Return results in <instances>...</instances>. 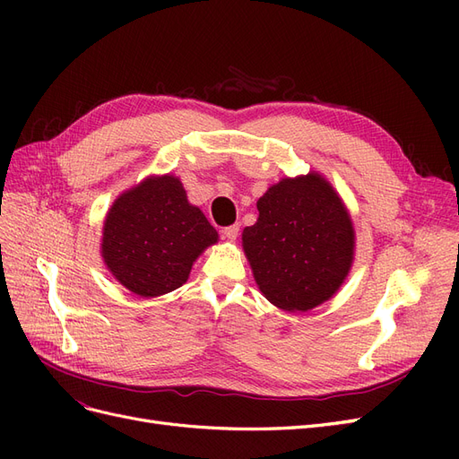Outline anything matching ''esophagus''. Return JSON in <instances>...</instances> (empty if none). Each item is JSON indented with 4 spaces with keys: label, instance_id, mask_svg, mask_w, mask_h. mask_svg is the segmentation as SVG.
<instances>
[{
    "label": "esophagus",
    "instance_id": "34e87169",
    "mask_svg": "<svg viewBox=\"0 0 459 459\" xmlns=\"http://www.w3.org/2000/svg\"><path fill=\"white\" fill-rule=\"evenodd\" d=\"M221 235H224V238L230 239V241L238 239V235H239V224H233V226L224 228V230H221Z\"/></svg>",
    "mask_w": 459,
    "mask_h": 459
}]
</instances>
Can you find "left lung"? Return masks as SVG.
<instances>
[{
	"mask_svg": "<svg viewBox=\"0 0 459 459\" xmlns=\"http://www.w3.org/2000/svg\"><path fill=\"white\" fill-rule=\"evenodd\" d=\"M243 251L262 295L287 312H307L337 293L354 260V228L339 193L310 172L283 178L256 203Z\"/></svg>",
	"mask_w": 459,
	"mask_h": 459,
	"instance_id": "left-lung-1",
	"label": "left lung"
}]
</instances>
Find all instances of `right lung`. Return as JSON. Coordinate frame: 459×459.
Segmentation results:
<instances>
[{
  "label": "right lung",
  "instance_id": "add662e5",
  "mask_svg": "<svg viewBox=\"0 0 459 459\" xmlns=\"http://www.w3.org/2000/svg\"><path fill=\"white\" fill-rule=\"evenodd\" d=\"M218 241V231L176 176H151L108 208L101 256L115 280L145 299L182 287L193 262Z\"/></svg>",
  "mask_w": 459,
  "mask_h": 459
}]
</instances>
